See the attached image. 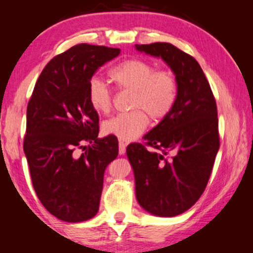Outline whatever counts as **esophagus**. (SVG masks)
<instances>
[{
	"label": "esophagus",
	"instance_id": "34e87169",
	"mask_svg": "<svg viewBox=\"0 0 253 253\" xmlns=\"http://www.w3.org/2000/svg\"><path fill=\"white\" fill-rule=\"evenodd\" d=\"M126 143H124V141H120L119 143V153L120 155H125V152H126Z\"/></svg>",
	"mask_w": 253,
	"mask_h": 253
}]
</instances>
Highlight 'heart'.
<instances>
[{
  "label": "heart",
  "mask_w": 253,
  "mask_h": 253,
  "mask_svg": "<svg viewBox=\"0 0 253 253\" xmlns=\"http://www.w3.org/2000/svg\"><path fill=\"white\" fill-rule=\"evenodd\" d=\"M109 77L120 90L132 91L129 113L118 114L102 125L104 134L130 141L146 129L149 118L156 123L164 120L175 108L178 83L170 70H156L152 64L141 59H127L109 71ZM86 97L98 114H107L113 107L112 92L102 81H89Z\"/></svg>",
  "instance_id": "1"
}]
</instances>
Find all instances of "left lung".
<instances>
[{
  "label": "left lung",
  "mask_w": 253,
  "mask_h": 253,
  "mask_svg": "<svg viewBox=\"0 0 253 253\" xmlns=\"http://www.w3.org/2000/svg\"><path fill=\"white\" fill-rule=\"evenodd\" d=\"M135 48L162 58L178 83V97L169 117L144 136L145 144L127 146L136 200L153 215L176 216L195 205L210 181L220 146L216 102L201 66L190 54L169 42L136 43Z\"/></svg>",
  "instance_id": "left-lung-1"
}]
</instances>
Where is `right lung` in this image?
Here are the masks:
<instances>
[{
  "instance_id": "right-lung-1",
  "label": "right lung",
  "mask_w": 253,
  "mask_h": 253,
  "mask_svg": "<svg viewBox=\"0 0 253 253\" xmlns=\"http://www.w3.org/2000/svg\"><path fill=\"white\" fill-rule=\"evenodd\" d=\"M119 53L107 46H72L47 63L28 102L24 151L32 183L43 207L63 221L96 215L104 171L118 157L115 136L97 138L98 114L86 89L97 69Z\"/></svg>"
}]
</instances>
